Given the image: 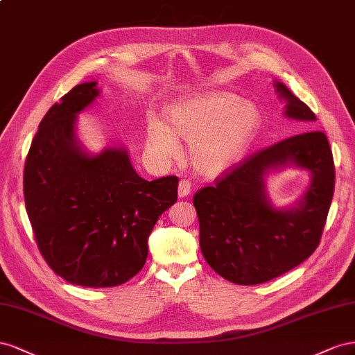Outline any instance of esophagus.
Segmentation results:
<instances>
[{
	"mask_svg": "<svg viewBox=\"0 0 355 355\" xmlns=\"http://www.w3.org/2000/svg\"><path fill=\"white\" fill-rule=\"evenodd\" d=\"M190 191H191L190 181L189 180H181L180 184H178V196L186 198V196L190 195Z\"/></svg>",
	"mask_w": 355,
	"mask_h": 355,
	"instance_id": "obj_1",
	"label": "esophagus"
}]
</instances>
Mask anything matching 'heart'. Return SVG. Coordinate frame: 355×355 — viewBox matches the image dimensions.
I'll list each match as a JSON object with an SVG mask.
<instances>
[{"label":"heart","mask_w":355,"mask_h":355,"mask_svg":"<svg viewBox=\"0 0 355 355\" xmlns=\"http://www.w3.org/2000/svg\"><path fill=\"white\" fill-rule=\"evenodd\" d=\"M166 120L151 117L147 144L159 159L175 157L177 137L190 143V159L204 175H216L234 162L259 126L257 110L227 92L191 96L166 108Z\"/></svg>","instance_id":"b5f03b06"}]
</instances>
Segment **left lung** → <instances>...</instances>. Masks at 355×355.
<instances>
[{
    "instance_id": "1",
    "label": "left lung",
    "mask_w": 355,
    "mask_h": 355,
    "mask_svg": "<svg viewBox=\"0 0 355 355\" xmlns=\"http://www.w3.org/2000/svg\"><path fill=\"white\" fill-rule=\"evenodd\" d=\"M286 116L317 120L312 110L277 83ZM288 163L309 168L313 183L296 209H272L262 177ZM335 190V164L326 134L309 130L256 151L227 168L193 196L199 244L208 265L239 286L270 281L305 261L318 247Z\"/></svg>"
}]
</instances>
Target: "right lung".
<instances>
[{"label":"right lung","instance_id":"right-lung-1","mask_svg":"<svg viewBox=\"0 0 355 355\" xmlns=\"http://www.w3.org/2000/svg\"><path fill=\"white\" fill-rule=\"evenodd\" d=\"M99 95L96 82L60 98L40 121L24 169L25 207L37 247L74 286L116 287L143 269L147 239L177 202L178 178H141L123 148L89 156L77 146L76 114Z\"/></svg>","mask_w":355,"mask_h":355}]
</instances>
